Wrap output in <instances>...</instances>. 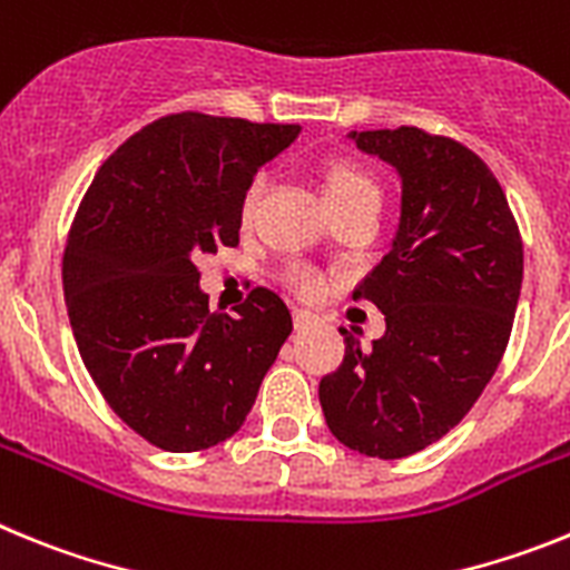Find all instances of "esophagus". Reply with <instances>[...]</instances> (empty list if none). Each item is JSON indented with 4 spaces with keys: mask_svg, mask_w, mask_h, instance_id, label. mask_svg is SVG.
I'll return each mask as SVG.
<instances>
[{
    "mask_svg": "<svg viewBox=\"0 0 570 570\" xmlns=\"http://www.w3.org/2000/svg\"><path fill=\"white\" fill-rule=\"evenodd\" d=\"M316 320H320V316L311 314V311H302V308H296V311H294V325H296V331L311 328V325H314Z\"/></svg>",
    "mask_w": 570,
    "mask_h": 570,
    "instance_id": "esophagus-1",
    "label": "esophagus"
}]
</instances>
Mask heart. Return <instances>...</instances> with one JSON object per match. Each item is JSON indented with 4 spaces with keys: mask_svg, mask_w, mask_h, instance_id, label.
<instances>
[{
    "mask_svg": "<svg viewBox=\"0 0 570 570\" xmlns=\"http://www.w3.org/2000/svg\"><path fill=\"white\" fill-rule=\"evenodd\" d=\"M265 194V176L256 174L250 176V183L242 188L239 196V219L242 223H250L259 208V199ZM322 194L328 199L331 210L347 208V205L362 203V199H380L376 194V183L371 179L365 168L354 159H347V156H331L322 163ZM285 282H288V288L299 296H320L325 291V276H322L320 268L314 265H291L285 271Z\"/></svg>",
    "mask_w": 570,
    "mask_h": 570,
    "instance_id": "b5f03b06",
    "label": "heart"
}]
</instances>
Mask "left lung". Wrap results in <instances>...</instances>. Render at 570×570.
I'll return each instance as SVG.
<instances>
[{
    "label": "left lung",
    "instance_id": "8db88e82",
    "mask_svg": "<svg viewBox=\"0 0 570 570\" xmlns=\"http://www.w3.org/2000/svg\"><path fill=\"white\" fill-rule=\"evenodd\" d=\"M402 179L391 250L354 299L385 314V336L322 376L331 434L365 456L402 460L442 440L480 400L505 354L522 288V239L480 156L420 128L351 130Z\"/></svg>",
    "mask_w": 570,
    "mask_h": 570
}]
</instances>
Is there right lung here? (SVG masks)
I'll return each instance as SVG.
<instances>
[{"label":"right lung","mask_w":570,"mask_h":570,"mask_svg":"<svg viewBox=\"0 0 570 570\" xmlns=\"http://www.w3.org/2000/svg\"><path fill=\"white\" fill-rule=\"evenodd\" d=\"M299 125L170 114L97 170L68 234L62 285L79 356L114 414L190 454L242 428L294 320L268 288L208 308L196 259L239 245V196Z\"/></svg>","instance_id":"right-lung-1"}]
</instances>
